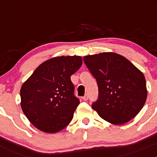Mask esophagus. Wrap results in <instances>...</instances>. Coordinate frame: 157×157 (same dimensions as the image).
Instances as JSON below:
<instances>
[{"label": "esophagus", "mask_w": 157, "mask_h": 157, "mask_svg": "<svg viewBox=\"0 0 157 157\" xmlns=\"http://www.w3.org/2000/svg\"><path fill=\"white\" fill-rule=\"evenodd\" d=\"M82 100H83V101H86L87 100H88V96H87V94H86L84 97H82Z\"/></svg>", "instance_id": "1"}]
</instances>
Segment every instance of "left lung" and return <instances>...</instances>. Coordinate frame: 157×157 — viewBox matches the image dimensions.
Instances as JSON below:
<instances>
[{
    "label": "left lung",
    "mask_w": 157,
    "mask_h": 157,
    "mask_svg": "<svg viewBox=\"0 0 157 157\" xmlns=\"http://www.w3.org/2000/svg\"><path fill=\"white\" fill-rule=\"evenodd\" d=\"M83 60L98 86V99L93 103V109L115 125L124 124L135 117L147 98L143 73L115 52L89 55Z\"/></svg>",
    "instance_id": "obj_1"
}]
</instances>
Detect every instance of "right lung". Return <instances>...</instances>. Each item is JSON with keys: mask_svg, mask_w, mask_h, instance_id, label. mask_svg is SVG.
Masks as SVG:
<instances>
[{"mask_svg": "<svg viewBox=\"0 0 157 157\" xmlns=\"http://www.w3.org/2000/svg\"><path fill=\"white\" fill-rule=\"evenodd\" d=\"M82 64L79 56L51 58L37 67L23 84L22 110L38 130L59 132L72 120L79 100L74 95L71 76Z\"/></svg>", "mask_w": 157, "mask_h": 157, "instance_id": "1", "label": "right lung"}]
</instances>
